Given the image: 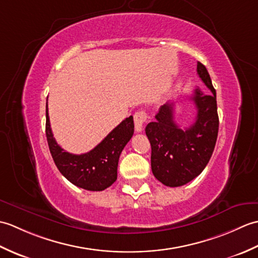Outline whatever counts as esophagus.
<instances>
[{
	"instance_id": "esophagus-1",
	"label": "esophagus",
	"mask_w": 258,
	"mask_h": 258,
	"mask_svg": "<svg viewBox=\"0 0 258 258\" xmlns=\"http://www.w3.org/2000/svg\"><path fill=\"white\" fill-rule=\"evenodd\" d=\"M147 118V115L144 111H138L134 114V124H135V131L138 133L143 131V126L145 120Z\"/></svg>"
}]
</instances>
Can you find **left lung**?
Listing matches in <instances>:
<instances>
[{
	"label": "left lung",
	"instance_id": "8db88e82",
	"mask_svg": "<svg viewBox=\"0 0 258 258\" xmlns=\"http://www.w3.org/2000/svg\"><path fill=\"white\" fill-rule=\"evenodd\" d=\"M197 74L210 93L196 89L189 100L196 109L195 122L182 130L175 123L174 102L160 107L155 120L146 125L150 140L151 166L156 179L169 187L190 182L203 172L210 162L218 134L216 91L211 76L202 63H197Z\"/></svg>",
	"mask_w": 258,
	"mask_h": 258
}]
</instances>
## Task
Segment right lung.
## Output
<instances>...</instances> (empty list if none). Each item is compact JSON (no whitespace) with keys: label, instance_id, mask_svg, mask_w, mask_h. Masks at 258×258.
<instances>
[{"label":"right lung","instance_id":"1","mask_svg":"<svg viewBox=\"0 0 258 258\" xmlns=\"http://www.w3.org/2000/svg\"><path fill=\"white\" fill-rule=\"evenodd\" d=\"M45 132L53 161L63 176L78 187L98 191L116 180L118 158L132 139L134 120L133 116L125 118L92 151L75 155L64 151L53 138L46 102Z\"/></svg>","mask_w":258,"mask_h":258}]
</instances>
